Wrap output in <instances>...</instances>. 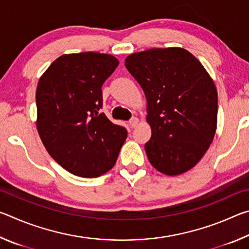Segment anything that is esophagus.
Wrapping results in <instances>:
<instances>
[{"label": "esophagus", "instance_id": "34e87169", "mask_svg": "<svg viewBox=\"0 0 249 249\" xmlns=\"http://www.w3.org/2000/svg\"><path fill=\"white\" fill-rule=\"evenodd\" d=\"M128 123H129L130 126H132V127H136L137 124H138V119H137V117H132V119L129 120Z\"/></svg>", "mask_w": 249, "mask_h": 249}]
</instances>
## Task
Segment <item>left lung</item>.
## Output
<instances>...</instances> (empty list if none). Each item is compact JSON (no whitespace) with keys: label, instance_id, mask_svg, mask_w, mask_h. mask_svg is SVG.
<instances>
[{"label":"left lung","instance_id":"1","mask_svg":"<svg viewBox=\"0 0 249 249\" xmlns=\"http://www.w3.org/2000/svg\"><path fill=\"white\" fill-rule=\"evenodd\" d=\"M129 73L144 90L151 137L149 161L168 176L191 169L212 142L217 91L201 62L183 48H154L129 54Z\"/></svg>","mask_w":249,"mask_h":249}]
</instances>
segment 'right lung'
<instances>
[{
  "label": "right lung",
  "mask_w": 249,
  "mask_h": 249,
  "mask_svg": "<svg viewBox=\"0 0 249 249\" xmlns=\"http://www.w3.org/2000/svg\"><path fill=\"white\" fill-rule=\"evenodd\" d=\"M119 60L111 54H62L39 79L37 130L49 155L70 174L95 178L115 165L127 137L104 113L102 86Z\"/></svg>",
  "instance_id": "right-lung-1"
}]
</instances>
